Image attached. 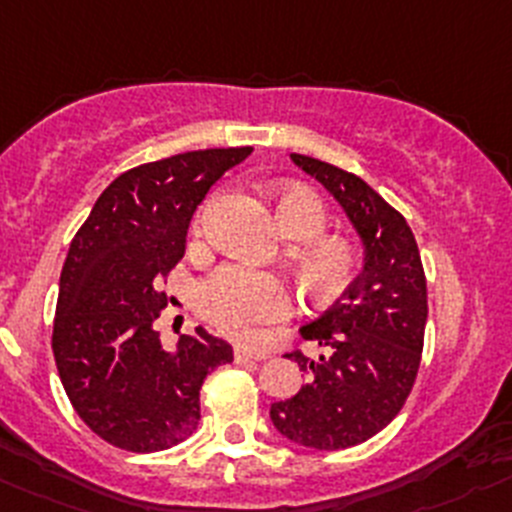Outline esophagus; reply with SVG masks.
<instances>
[{
  "label": "esophagus",
  "instance_id": "obj_1",
  "mask_svg": "<svg viewBox=\"0 0 512 512\" xmlns=\"http://www.w3.org/2000/svg\"><path fill=\"white\" fill-rule=\"evenodd\" d=\"M234 358H237V361H262V358H267V353L255 351V348L247 346H237L234 348Z\"/></svg>",
  "mask_w": 512,
  "mask_h": 512
}]
</instances>
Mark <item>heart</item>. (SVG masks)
<instances>
[{"label":"heart","mask_w":512,"mask_h":512,"mask_svg":"<svg viewBox=\"0 0 512 512\" xmlns=\"http://www.w3.org/2000/svg\"><path fill=\"white\" fill-rule=\"evenodd\" d=\"M275 214L285 237L305 240L295 250V270L318 298L343 293L356 278V247L336 237H318L326 229V207L303 186H283L275 194ZM197 305L212 326L240 341H252L257 328L288 318L293 308L288 285L270 272L240 265L214 270L197 288Z\"/></svg>","instance_id":"obj_1"}]
</instances>
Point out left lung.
<instances>
[{
    "mask_svg": "<svg viewBox=\"0 0 512 512\" xmlns=\"http://www.w3.org/2000/svg\"><path fill=\"white\" fill-rule=\"evenodd\" d=\"M290 159L341 204L364 245V270L341 300L300 328L328 356L285 353L308 384L275 401L270 419L290 442L346 450L381 432L412 391L427 326V280L407 219L364 179L303 154Z\"/></svg>",
    "mask_w": 512,
    "mask_h": 512,
    "instance_id": "1",
    "label": "left lung"
}]
</instances>
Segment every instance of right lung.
<instances>
[{
    "mask_svg": "<svg viewBox=\"0 0 512 512\" xmlns=\"http://www.w3.org/2000/svg\"><path fill=\"white\" fill-rule=\"evenodd\" d=\"M252 154L207 148L126 171L93 204L70 242L57 293L52 353L78 417L128 452H159L199 424V389L232 361L202 326L161 346L159 283L184 257L191 217L224 171Z\"/></svg>",
    "mask_w": 512,
    "mask_h": 512,
    "instance_id": "1",
    "label": "right lung"
}]
</instances>
